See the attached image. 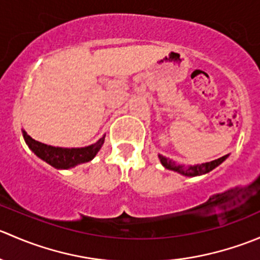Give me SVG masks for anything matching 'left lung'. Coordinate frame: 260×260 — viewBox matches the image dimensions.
Here are the masks:
<instances>
[{"mask_svg": "<svg viewBox=\"0 0 260 260\" xmlns=\"http://www.w3.org/2000/svg\"><path fill=\"white\" fill-rule=\"evenodd\" d=\"M158 158L165 169L172 170V171H175V172H179V174L183 175V176L193 177V176H200V175H205V174H208V172L212 171L215 167L219 166L220 164H222V162L228 158V154L226 156L220 157V158H217V159H214V161H211V162H206V164L195 165V166H188V167L182 166V165H176L174 161H171V159L161 156V154H158Z\"/></svg>", "mask_w": 260, "mask_h": 260, "instance_id": "8db88e82", "label": "left lung"}]
</instances>
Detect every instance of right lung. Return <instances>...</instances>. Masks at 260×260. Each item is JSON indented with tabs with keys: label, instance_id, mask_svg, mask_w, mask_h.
Masks as SVG:
<instances>
[{
	"label": "right lung",
	"instance_id": "obj_1",
	"mask_svg": "<svg viewBox=\"0 0 260 260\" xmlns=\"http://www.w3.org/2000/svg\"><path fill=\"white\" fill-rule=\"evenodd\" d=\"M23 140L28 148L43 161L49 164L50 166L55 167L57 170H68L75 167L77 165L85 164L91 161L98 153L101 147L103 146L106 136L101 138L98 142L94 145L81 147V148H62V147H54L41 143L31 138L25 131H22Z\"/></svg>",
	"mask_w": 260,
	"mask_h": 260
}]
</instances>
